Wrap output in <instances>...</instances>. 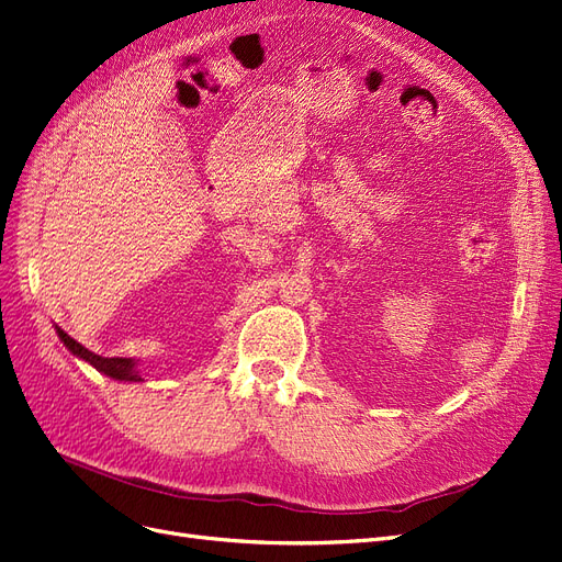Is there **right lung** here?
<instances>
[{
	"label": "right lung",
	"instance_id": "obj_1",
	"mask_svg": "<svg viewBox=\"0 0 562 562\" xmlns=\"http://www.w3.org/2000/svg\"><path fill=\"white\" fill-rule=\"evenodd\" d=\"M59 340L67 345V349L71 351L74 357L88 361L90 366H94L99 372H103V375H109L113 380H120V382H143L140 372L136 368V361L134 359H122V357H113V359H103L99 355H94V351L86 349L80 342H76L71 336H67L65 330H61L59 326H55Z\"/></svg>",
	"mask_w": 562,
	"mask_h": 562
}]
</instances>
